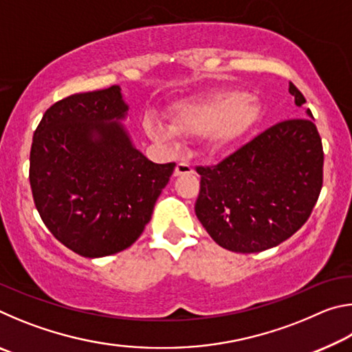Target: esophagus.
Segmentation results:
<instances>
[{
    "label": "esophagus",
    "mask_w": 352,
    "mask_h": 352,
    "mask_svg": "<svg viewBox=\"0 0 352 352\" xmlns=\"http://www.w3.org/2000/svg\"><path fill=\"white\" fill-rule=\"evenodd\" d=\"M194 169L192 166L188 164V163H178L175 166V170H174V175L175 177H180V175H186V174H192Z\"/></svg>",
    "instance_id": "esophagus-1"
}]
</instances>
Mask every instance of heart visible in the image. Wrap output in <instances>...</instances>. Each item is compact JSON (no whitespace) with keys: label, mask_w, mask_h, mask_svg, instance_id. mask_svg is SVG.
<instances>
[{"label":"heart","mask_w":352,"mask_h":352,"mask_svg":"<svg viewBox=\"0 0 352 352\" xmlns=\"http://www.w3.org/2000/svg\"><path fill=\"white\" fill-rule=\"evenodd\" d=\"M258 118V105L241 91H220L172 111L170 129L147 119L146 133L155 141H168L172 132L183 136H201L208 153L217 155L234 146Z\"/></svg>","instance_id":"obj_1"}]
</instances>
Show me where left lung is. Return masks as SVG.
Instances as JSON below:
<instances>
[{"label": "left lung", "mask_w": 352, "mask_h": 352, "mask_svg": "<svg viewBox=\"0 0 352 352\" xmlns=\"http://www.w3.org/2000/svg\"><path fill=\"white\" fill-rule=\"evenodd\" d=\"M295 104L306 102L289 83ZM307 116L312 111L307 110ZM285 119L216 166H197L195 214L214 242L234 253H258L295 234L323 186V144L312 119Z\"/></svg>", "instance_id": "left-lung-1"}]
</instances>
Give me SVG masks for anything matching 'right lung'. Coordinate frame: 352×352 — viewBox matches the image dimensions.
Masks as SVG:
<instances>
[{
  "instance_id": "1",
  "label": "right lung",
  "mask_w": 352,
  "mask_h": 352,
  "mask_svg": "<svg viewBox=\"0 0 352 352\" xmlns=\"http://www.w3.org/2000/svg\"><path fill=\"white\" fill-rule=\"evenodd\" d=\"M121 88L77 93L35 129L29 182L52 236L83 258L122 252L138 239L175 163L157 164L130 141Z\"/></svg>"
}]
</instances>
